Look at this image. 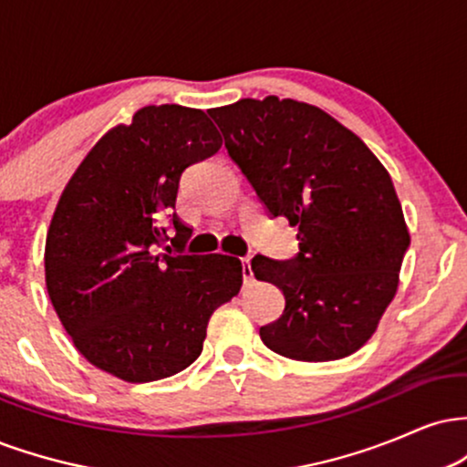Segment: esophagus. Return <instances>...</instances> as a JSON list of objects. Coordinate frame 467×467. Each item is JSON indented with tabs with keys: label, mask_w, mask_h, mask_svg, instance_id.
Returning <instances> with one entry per match:
<instances>
[{
	"label": "esophagus",
	"mask_w": 467,
	"mask_h": 467,
	"mask_svg": "<svg viewBox=\"0 0 467 467\" xmlns=\"http://www.w3.org/2000/svg\"><path fill=\"white\" fill-rule=\"evenodd\" d=\"M241 272H244V283L252 281V267H250V256L241 259Z\"/></svg>",
	"instance_id": "obj_1"
}]
</instances>
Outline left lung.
Masks as SVG:
<instances>
[{
    "label": "left lung",
    "instance_id": "1",
    "mask_svg": "<svg viewBox=\"0 0 467 467\" xmlns=\"http://www.w3.org/2000/svg\"><path fill=\"white\" fill-rule=\"evenodd\" d=\"M208 114L267 215L298 228L294 259H252L285 296L281 318L259 329L264 345L301 362L356 353L393 301L410 245L389 171L314 105L267 96Z\"/></svg>",
    "mask_w": 467,
    "mask_h": 467
}]
</instances>
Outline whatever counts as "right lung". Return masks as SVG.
<instances>
[{
  "mask_svg": "<svg viewBox=\"0 0 467 467\" xmlns=\"http://www.w3.org/2000/svg\"><path fill=\"white\" fill-rule=\"evenodd\" d=\"M219 149L202 109L149 105L107 131L67 182L47 230L46 285L100 371L133 384L184 371L213 312L239 294L237 256L186 254L192 230L173 213L182 173Z\"/></svg>",
  "mask_w": 467,
  "mask_h": 467,
  "instance_id": "right-lung-1",
  "label": "right lung"
}]
</instances>
